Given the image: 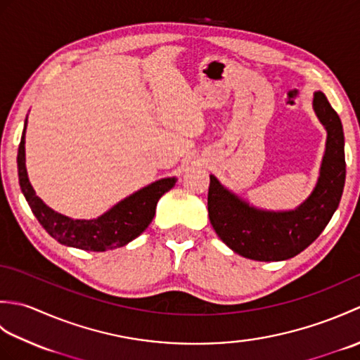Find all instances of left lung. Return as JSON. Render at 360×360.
<instances>
[{
  "mask_svg": "<svg viewBox=\"0 0 360 360\" xmlns=\"http://www.w3.org/2000/svg\"><path fill=\"white\" fill-rule=\"evenodd\" d=\"M314 110L328 131L326 151L314 192L292 212L250 207L210 174L207 207L218 236L236 254L257 262H280L307 249L330 223L345 186V150L339 114L323 93L314 94Z\"/></svg>",
  "mask_w": 360,
  "mask_h": 360,
  "instance_id": "1",
  "label": "left lung"
}]
</instances>
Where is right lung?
Segmentation results:
<instances>
[{"mask_svg":"<svg viewBox=\"0 0 360 360\" xmlns=\"http://www.w3.org/2000/svg\"><path fill=\"white\" fill-rule=\"evenodd\" d=\"M17 162L21 192L44 231L65 246L93 252L122 248L139 236L155 217L159 198L176 184V178L156 181L125 198L102 217L96 219H71L49 209L30 186L25 164V131L21 136Z\"/></svg>","mask_w":360,"mask_h":360,"instance_id":"obj_1","label":"right lung"}]
</instances>
